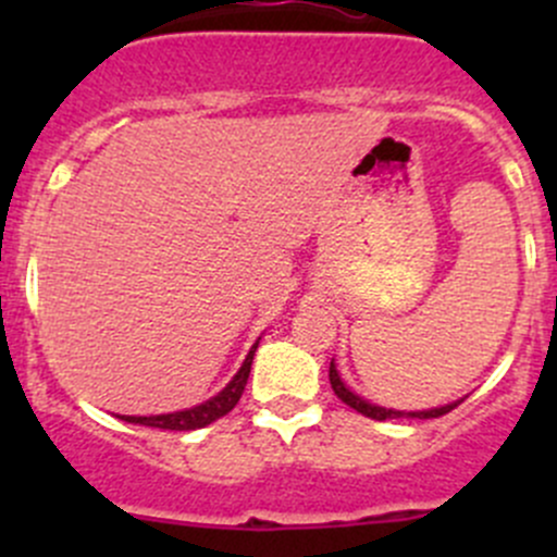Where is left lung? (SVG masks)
<instances>
[{
  "label": "left lung",
  "instance_id": "8db88e82",
  "mask_svg": "<svg viewBox=\"0 0 557 557\" xmlns=\"http://www.w3.org/2000/svg\"><path fill=\"white\" fill-rule=\"evenodd\" d=\"M329 380H331V387H334L336 396H339L342 401L347 404V407H352V409H356V412L367 414V418H372V420H396V418L429 420V418H442V414H447V412H450V409H455L460 401H463V398H460V401H455V404H445V407H436V409H423V412H401V409H385V407H377V404H369L367 398L356 396V393H352L350 387L342 383V377H339V372H336L334 361H331V367H329Z\"/></svg>",
  "mask_w": 557,
  "mask_h": 557
}]
</instances>
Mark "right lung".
<instances>
[{"mask_svg": "<svg viewBox=\"0 0 557 557\" xmlns=\"http://www.w3.org/2000/svg\"><path fill=\"white\" fill-rule=\"evenodd\" d=\"M256 347H258V342L250 347L245 363L239 367V372L234 374L232 383L223 387L218 396H212L210 401L199 404V407L183 409V412L150 414V418H134V414H123L121 420H126V423L150 425V429H164V431H196V429H205V425L215 423L218 418H223V414H228L234 407H237L239 396H243V391L247 385V377H250V363H252V356H256Z\"/></svg>", "mask_w": 557, "mask_h": 557, "instance_id": "add662e5", "label": "right lung"}]
</instances>
